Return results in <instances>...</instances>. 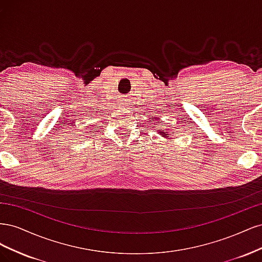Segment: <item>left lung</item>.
<instances>
[{
  "mask_svg": "<svg viewBox=\"0 0 262 262\" xmlns=\"http://www.w3.org/2000/svg\"><path fill=\"white\" fill-rule=\"evenodd\" d=\"M160 125V124H158ZM156 132H158V134H160L161 137H163V138H165V139H168V140H170V139H172L171 137H172V131H170L169 129H165V130H156Z\"/></svg>",
  "mask_w": 262,
  "mask_h": 262,
  "instance_id": "obj_1",
  "label": "left lung"
}]
</instances>
